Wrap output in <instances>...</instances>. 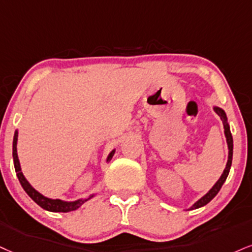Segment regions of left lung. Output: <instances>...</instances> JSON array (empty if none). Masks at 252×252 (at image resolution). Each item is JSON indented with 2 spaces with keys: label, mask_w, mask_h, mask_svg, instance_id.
<instances>
[{
  "label": "left lung",
  "mask_w": 252,
  "mask_h": 252,
  "mask_svg": "<svg viewBox=\"0 0 252 252\" xmlns=\"http://www.w3.org/2000/svg\"><path fill=\"white\" fill-rule=\"evenodd\" d=\"M214 110H215L216 113L219 114L220 117H221V119L223 121V126H224V134H225L226 142H228V148H229L228 162H226L225 168H224V170H223V174L221 175V178L219 179V181H217L215 185H214V187L210 189V190L208 191L203 197H201L200 200L196 202V203L192 204V207L189 208V210L197 209V208H201V207L206 206L207 203H209V202L216 196L217 192L220 191V189L222 188L223 183L225 182V180L229 175V172H230V167H231V162H232V148H234V141H232V135H231V132H230V127H229V125H228V121H226L225 112L220 107H214Z\"/></svg>",
  "instance_id": "left-lung-1"
}]
</instances>
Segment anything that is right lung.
Instances as JSON below:
<instances>
[{
    "label": "right lung",
    "instance_id": "obj_1",
    "mask_svg": "<svg viewBox=\"0 0 252 252\" xmlns=\"http://www.w3.org/2000/svg\"><path fill=\"white\" fill-rule=\"evenodd\" d=\"M17 136H18V133L16 131V132H15V135H14V141H12V158H14V166H15V170H16V175H17L18 180H20L21 186L23 187L24 190H26L27 194L29 195V196L32 198V200L35 201L39 207H42L43 209H45V210H49V212L67 213V212H72V210L78 209V208L82 206L84 202L90 200V198L93 196V195H91V196L85 198V200H78V201H73V202H64V201H61V200H51V198L43 196L42 194H39L38 191L35 190V189L31 187L30 183L27 181V179L24 178L23 173H22V170H21L20 160H18L17 148H16ZM114 152H116V151L111 152L110 155H108V158H107V161H110L112 159Z\"/></svg>",
    "mask_w": 252,
    "mask_h": 252
}]
</instances>
